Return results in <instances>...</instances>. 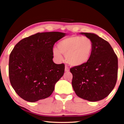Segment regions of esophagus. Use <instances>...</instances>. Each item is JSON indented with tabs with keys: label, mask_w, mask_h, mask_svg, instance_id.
<instances>
[{
	"label": "esophagus",
	"mask_w": 124,
	"mask_h": 124,
	"mask_svg": "<svg viewBox=\"0 0 124 124\" xmlns=\"http://www.w3.org/2000/svg\"><path fill=\"white\" fill-rule=\"evenodd\" d=\"M65 72H69V71H70V69H69L68 66H65Z\"/></svg>",
	"instance_id": "esophagus-1"
}]
</instances>
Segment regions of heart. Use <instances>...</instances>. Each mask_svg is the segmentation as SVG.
Segmentation results:
<instances>
[{"label": "heart", "mask_w": 124, "mask_h": 124, "mask_svg": "<svg viewBox=\"0 0 124 124\" xmlns=\"http://www.w3.org/2000/svg\"><path fill=\"white\" fill-rule=\"evenodd\" d=\"M58 48H54L53 54L56 59L61 61L65 54L68 63L72 66H79L90 59L93 50L92 41L88 37L72 36L60 41Z\"/></svg>", "instance_id": "heart-1"}]
</instances>
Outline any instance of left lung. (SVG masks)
Segmentation results:
<instances>
[{
	"label": "left lung",
	"instance_id": "left-lung-1",
	"mask_svg": "<svg viewBox=\"0 0 124 124\" xmlns=\"http://www.w3.org/2000/svg\"><path fill=\"white\" fill-rule=\"evenodd\" d=\"M91 39L93 50L90 59L82 66L70 69L72 85L78 96L95 102L109 95L118 77V58L107 41L97 35L81 32Z\"/></svg>",
	"mask_w": 124,
	"mask_h": 124
}]
</instances>
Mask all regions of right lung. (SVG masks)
I'll list each match as a JSON object with an SVG mask.
<instances>
[{"instance_id":"obj_1","label":"right lung","mask_w":124,"mask_h":124,"mask_svg":"<svg viewBox=\"0 0 124 124\" xmlns=\"http://www.w3.org/2000/svg\"><path fill=\"white\" fill-rule=\"evenodd\" d=\"M66 34L38 32L22 39L11 52L8 75L19 96L34 102L51 96L64 75L65 65L53 61V46Z\"/></svg>"}]
</instances>
